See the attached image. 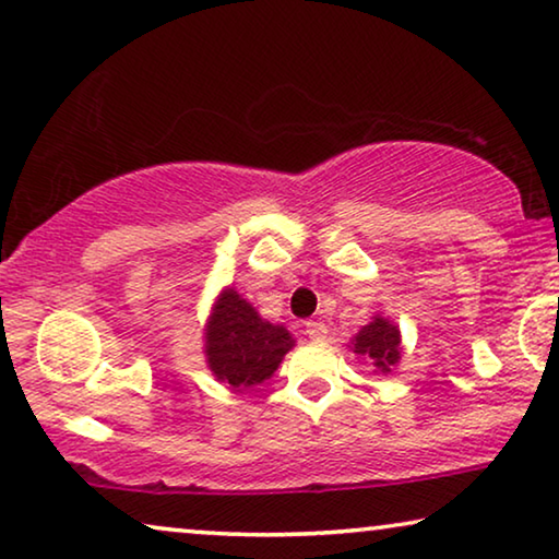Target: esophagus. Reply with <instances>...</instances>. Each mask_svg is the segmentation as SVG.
I'll use <instances>...</instances> for the list:
<instances>
[{
	"mask_svg": "<svg viewBox=\"0 0 559 559\" xmlns=\"http://www.w3.org/2000/svg\"><path fill=\"white\" fill-rule=\"evenodd\" d=\"M325 333H328L325 323H321V321H306V335L311 341H323Z\"/></svg>",
	"mask_w": 559,
	"mask_h": 559,
	"instance_id": "34e87169",
	"label": "esophagus"
}]
</instances>
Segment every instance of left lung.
<instances>
[{
  "instance_id": "1",
  "label": "left lung",
  "mask_w": 559,
  "mask_h": 559,
  "mask_svg": "<svg viewBox=\"0 0 559 559\" xmlns=\"http://www.w3.org/2000/svg\"><path fill=\"white\" fill-rule=\"evenodd\" d=\"M353 348H356L353 353L370 358L378 370L388 373L401 358V333L391 321L376 318L373 323L362 325V331L353 338Z\"/></svg>"
}]
</instances>
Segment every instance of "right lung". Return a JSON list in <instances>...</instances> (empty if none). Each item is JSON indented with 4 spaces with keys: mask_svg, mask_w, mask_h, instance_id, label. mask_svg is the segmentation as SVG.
Returning a JSON list of instances; mask_svg holds the SVG:
<instances>
[{
    "mask_svg": "<svg viewBox=\"0 0 559 559\" xmlns=\"http://www.w3.org/2000/svg\"><path fill=\"white\" fill-rule=\"evenodd\" d=\"M290 345L286 328L263 321L236 290L221 294L206 331L209 366L218 380L238 391L259 385L273 376Z\"/></svg>",
    "mask_w": 559,
    "mask_h": 559,
    "instance_id": "add662e5",
    "label": "right lung"
}]
</instances>
